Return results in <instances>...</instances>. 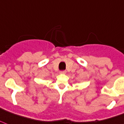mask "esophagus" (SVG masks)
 I'll use <instances>...</instances> for the list:
<instances>
[{
  "mask_svg": "<svg viewBox=\"0 0 124 124\" xmlns=\"http://www.w3.org/2000/svg\"><path fill=\"white\" fill-rule=\"evenodd\" d=\"M66 73V71H60V74H65Z\"/></svg>",
  "mask_w": 124,
  "mask_h": 124,
  "instance_id": "1",
  "label": "esophagus"
}]
</instances>
